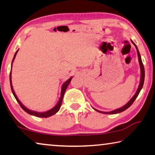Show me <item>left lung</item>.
Listing matches in <instances>:
<instances>
[{
	"label": "left lung",
	"mask_w": 155,
	"mask_h": 155,
	"mask_svg": "<svg viewBox=\"0 0 155 155\" xmlns=\"http://www.w3.org/2000/svg\"><path fill=\"white\" fill-rule=\"evenodd\" d=\"M131 42L134 44V45L135 46V48H136V50H137V55H138V58H139V65H140V70H141V79H140V83H139V87H138V89H137L136 93H135L133 97H132V99L129 101L127 103V104L124 105V106L120 107V108H118L114 110H112L111 112H102V111H100V110H98L97 109L94 108V110L96 111L99 112L100 113H103V114H117V113H120V112H124V110H127L128 107L130 106V105L133 104V102L135 101V99H137V97H138V95L139 94L140 91L142 89V87H143V83H144V78H145V70H144V67H143V63H142V61H141V55H140V53L139 51L138 50V48H137V45H135V43L133 42L131 40Z\"/></svg>",
	"instance_id": "8db88e82"
}]
</instances>
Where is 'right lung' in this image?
<instances>
[{
	"mask_svg": "<svg viewBox=\"0 0 155 155\" xmlns=\"http://www.w3.org/2000/svg\"><path fill=\"white\" fill-rule=\"evenodd\" d=\"M18 50L16 51L15 54H14V56L13 60H12V65H11L12 68V63H13L14 59H15V57L16 56L17 52H18ZM72 77H71L68 80L66 81L62 85V87H61V92L60 99H59V100H58V103L56 104L55 106L52 107L51 109L48 110V111L43 112H40L34 111V110H29L28 108H27V107L25 106V105L20 101V100L18 99V97H17L16 94H15V92H14V90L13 89V86H12V72H10V75H9V81H10V85H11V89H12V93H13L14 97H15V99H16L17 101H18L19 105H21L22 109H23L24 111H25L27 113H28L29 114L33 115V116H35V117H41V118H47V117H49L50 116H52V115L56 114V113L60 110V107L61 106V104H62V101H63V96H64L65 90H66V89H67V87L69 85V84H70V83L71 81V80H72Z\"/></svg>",
	"mask_w": 155,
	"mask_h": 155,
	"instance_id": "obj_1",
	"label": "right lung"
}]
</instances>
